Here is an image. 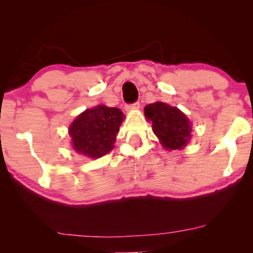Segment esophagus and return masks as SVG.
I'll return each mask as SVG.
<instances>
[{
	"mask_svg": "<svg viewBox=\"0 0 253 253\" xmlns=\"http://www.w3.org/2000/svg\"><path fill=\"white\" fill-rule=\"evenodd\" d=\"M139 107H140L139 102H134V103H132V105H126V109L127 110V112H129V110H131V109H138Z\"/></svg>",
	"mask_w": 253,
	"mask_h": 253,
	"instance_id": "obj_1",
	"label": "esophagus"
}]
</instances>
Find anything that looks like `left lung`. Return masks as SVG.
<instances>
[{
    "label": "left lung",
    "instance_id": "1",
    "mask_svg": "<svg viewBox=\"0 0 253 253\" xmlns=\"http://www.w3.org/2000/svg\"><path fill=\"white\" fill-rule=\"evenodd\" d=\"M145 116L152 121V129L165 150H182L191 138V123L184 113L165 102L145 107Z\"/></svg>",
    "mask_w": 253,
    "mask_h": 253
}]
</instances>
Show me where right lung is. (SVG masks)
<instances>
[{
    "label": "right lung",
    "instance_id": "add662e5",
    "mask_svg": "<svg viewBox=\"0 0 253 253\" xmlns=\"http://www.w3.org/2000/svg\"><path fill=\"white\" fill-rule=\"evenodd\" d=\"M124 114L115 107L99 105L86 109L69 126L74 150L91 159H98L113 150Z\"/></svg>",
    "mask_w": 253,
    "mask_h": 253
}]
</instances>
